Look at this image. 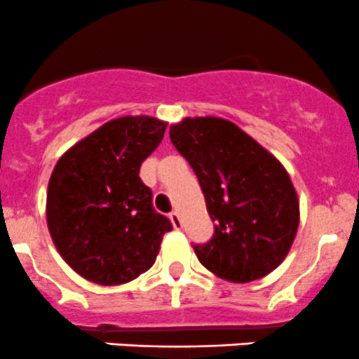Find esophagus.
I'll return each mask as SVG.
<instances>
[{
    "label": "esophagus",
    "instance_id": "34e87169",
    "mask_svg": "<svg viewBox=\"0 0 359 359\" xmlns=\"http://www.w3.org/2000/svg\"><path fill=\"white\" fill-rule=\"evenodd\" d=\"M169 218H171V222H172V226H175L176 230H181L183 229V222H181V218H180V215L176 211H172L171 215H169Z\"/></svg>",
    "mask_w": 359,
    "mask_h": 359
}]
</instances>
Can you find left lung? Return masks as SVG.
<instances>
[{"mask_svg":"<svg viewBox=\"0 0 359 359\" xmlns=\"http://www.w3.org/2000/svg\"><path fill=\"white\" fill-rule=\"evenodd\" d=\"M188 161L215 222L198 262L218 278L250 283L281 265L299 229V197L281 162L236 123L184 118L169 129Z\"/></svg>","mask_w":359,"mask_h":359,"instance_id":"left-lung-1","label":"left lung"}]
</instances>
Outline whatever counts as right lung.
<instances>
[{
  "label": "right lung",
  "instance_id": "1",
  "mask_svg": "<svg viewBox=\"0 0 359 359\" xmlns=\"http://www.w3.org/2000/svg\"><path fill=\"white\" fill-rule=\"evenodd\" d=\"M165 127L154 116L115 118L55 164L47 191L48 232L64 262L87 281H133L155 264L162 237L172 230L140 178Z\"/></svg>",
  "mask_w": 359,
  "mask_h": 359
}]
</instances>
